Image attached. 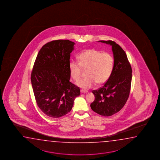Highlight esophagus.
<instances>
[{"label":"esophagus","instance_id":"1","mask_svg":"<svg viewBox=\"0 0 160 160\" xmlns=\"http://www.w3.org/2000/svg\"><path fill=\"white\" fill-rule=\"evenodd\" d=\"M88 92V91H84L83 90H82L81 91V92L82 94H85V93H87Z\"/></svg>","mask_w":160,"mask_h":160}]
</instances>
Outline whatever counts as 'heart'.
Returning <instances> with one entry per match:
<instances>
[{"instance_id":"obj_1","label":"heart","mask_w":160,"mask_h":160,"mask_svg":"<svg viewBox=\"0 0 160 160\" xmlns=\"http://www.w3.org/2000/svg\"><path fill=\"white\" fill-rule=\"evenodd\" d=\"M114 66V59L108 53H103L91 49L83 52L78 56V61L72 60L69 70L72 78L78 80L81 76L82 68L86 69V77L77 82V85L83 89L92 88L97 83L103 84L110 78Z\"/></svg>"}]
</instances>
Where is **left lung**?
<instances>
[{"label": "left lung", "mask_w": 160, "mask_h": 160, "mask_svg": "<svg viewBox=\"0 0 160 160\" xmlns=\"http://www.w3.org/2000/svg\"><path fill=\"white\" fill-rule=\"evenodd\" d=\"M110 44L114 58V66L110 78L102 88L92 91L95 100L90 104L95 112L103 116L118 112L128 99L131 86V66L125 52L115 42L99 41Z\"/></svg>", "instance_id": "8db88e82"}]
</instances>
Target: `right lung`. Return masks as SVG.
<instances>
[{
    "label": "right lung",
    "instance_id": "add662e5",
    "mask_svg": "<svg viewBox=\"0 0 160 160\" xmlns=\"http://www.w3.org/2000/svg\"><path fill=\"white\" fill-rule=\"evenodd\" d=\"M75 43L58 40L45 44L38 53L31 73L38 107L50 118L64 116L72 109L80 89L69 81L70 53Z\"/></svg>",
    "mask_w": 160,
    "mask_h": 160
}]
</instances>
